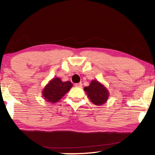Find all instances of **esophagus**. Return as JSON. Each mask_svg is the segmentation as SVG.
Wrapping results in <instances>:
<instances>
[{
	"label": "esophagus",
	"instance_id": "34e87169",
	"mask_svg": "<svg viewBox=\"0 0 155 155\" xmlns=\"http://www.w3.org/2000/svg\"><path fill=\"white\" fill-rule=\"evenodd\" d=\"M74 86L77 87H82V83H78L74 84Z\"/></svg>",
	"mask_w": 155,
	"mask_h": 155
}]
</instances>
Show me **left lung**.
Returning <instances> with one entry per match:
<instances>
[{
    "label": "left lung",
    "instance_id": "left-lung-1",
    "mask_svg": "<svg viewBox=\"0 0 155 155\" xmlns=\"http://www.w3.org/2000/svg\"><path fill=\"white\" fill-rule=\"evenodd\" d=\"M84 91L91 103L96 105H101L106 103L109 96V92L106 87L96 80H92L90 85L84 87Z\"/></svg>",
    "mask_w": 155,
    "mask_h": 155
}]
</instances>
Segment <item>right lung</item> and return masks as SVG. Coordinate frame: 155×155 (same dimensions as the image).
I'll return each instance as SVG.
<instances>
[{"mask_svg": "<svg viewBox=\"0 0 155 155\" xmlns=\"http://www.w3.org/2000/svg\"><path fill=\"white\" fill-rule=\"evenodd\" d=\"M70 81H62L59 77H54L49 81L42 91V96L47 102L55 103L59 102L72 87Z\"/></svg>", "mask_w": 155, "mask_h": 155, "instance_id": "right-lung-1", "label": "right lung"}]
</instances>
